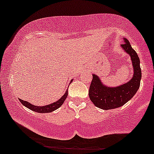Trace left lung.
<instances>
[{
    "label": "left lung",
    "instance_id": "8db88e82",
    "mask_svg": "<svg viewBox=\"0 0 154 154\" xmlns=\"http://www.w3.org/2000/svg\"><path fill=\"white\" fill-rule=\"evenodd\" d=\"M121 47L131 58L133 75L130 81L116 87H108L98 75H93L89 89L90 99L95 106L103 110L122 106L135 95L140 88L142 74L138 56L127 38H123Z\"/></svg>",
    "mask_w": 154,
    "mask_h": 154
}]
</instances>
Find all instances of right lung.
Listing matches in <instances>:
<instances>
[{
	"label": "right lung",
	"mask_w": 154,
	"mask_h": 154,
	"mask_svg": "<svg viewBox=\"0 0 154 154\" xmlns=\"http://www.w3.org/2000/svg\"><path fill=\"white\" fill-rule=\"evenodd\" d=\"M72 82V81H71ZM71 83V82H70ZM67 95H68V89L66 90V91L65 92V93L61 97L60 99L56 100V102H54V103L48 104V105L43 106H35L33 104L29 103L28 101H26V100H23L22 99H19V101L22 103V104L24 106L28 108L30 110L35 111V112L38 113H51L52 111L56 110L57 109L61 106V105L63 103L64 100H66Z\"/></svg>",
	"instance_id": "add662e5"
}]
</instances>
